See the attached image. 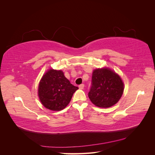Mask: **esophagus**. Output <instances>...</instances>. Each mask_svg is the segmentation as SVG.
Returning <instances> with one entry per match:
<instances>
[{
    "label": "esophagus",
    "mask_w": 155,
    "mask_h": 155,
    "mask_svg": "<svg viewBox=\"0 0 155 155\" xmlns=\"http://www.w3.org/2000/svg\"><path fill=\"white\" fill-rule=\"evenodd\" d=\"M84 87H85V85H84V84H81V85H79V88L80 89H83Z\"/></svg>",
    "instance_id": "1"
}]
</instances>
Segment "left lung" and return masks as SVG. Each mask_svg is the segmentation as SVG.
Returning a JSON list of instances; mask_svg holds the SVG:
<instances>
[{
    "mask_svg": "<svg viewBox=\"0 0 155 155\" xmlns=\"http://www.w3.org/2000/svg\"><path fill=\"white\" fill-rule=\"evenodd\" d=\"M120 77L109 68L96 69L92 73L88 97L96 106L108 108L118 102L124 92Z\"/></svg>",
    "mask_w": 155,
    "mask_h": 155,
    "instance_id": "obj_1",
    "label": "left lung"
}]
</instances>
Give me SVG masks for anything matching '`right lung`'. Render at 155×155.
<instances>
[{
	"instance_id": "right-lung-1",
	"label": "right lung",
	"mask_w": 155,
	"mask_h": 155,
	"mask_svg": "<svg viewBox=\"0 0 155 155\" xmlns=\"http://www.w3.org/2000/svg\"><path fill=\"white\" fill-rule=\"evenodd\" d=\"M78 89L64 77L61 70H48L39 85L38 95L41 102L51 110H61L70 103L74 93Z\"/></svg>"
}]
</instances>
